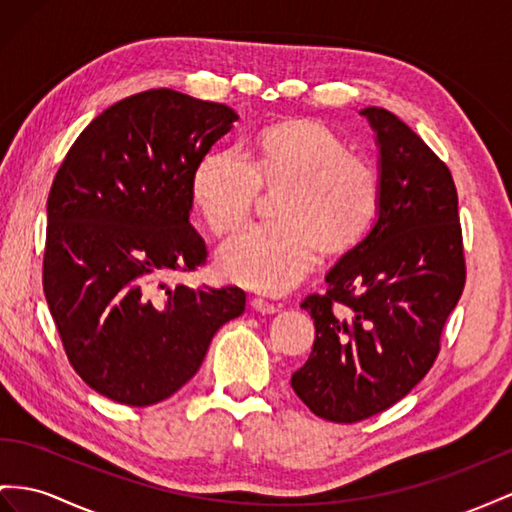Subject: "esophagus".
<instances>
[{
  "label": "esophagus",
  "mask_w": 512,
  "mask_h": 512,
  "mask_svg": "<svg viewBox=\"0 0 512 512\" xmlns=\"http://www.w3.org/2000/svg\"><path fill=\"white\" fill-rule=\"evenodd\" d=\"M251 307H253L255 311H259V313H277V311H279L277 305L268 303V300H264V298H253V300H251Z\"/></svg>",
  "instance_id": "esophagus-1"
}]
</instances>
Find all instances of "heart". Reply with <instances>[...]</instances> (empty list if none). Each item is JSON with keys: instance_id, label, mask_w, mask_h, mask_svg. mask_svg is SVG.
<instances>
[{"instance_id": "1", "label": "heart", "mask_w": 512, "mask_h": 512, "mask_svg": "<svg viewBox=\"0 0 512 512\" xmlns=\"http://www.w3.org/2000/svg\"><path fill=\"white\" fill-rule=\"evenodd\" d=\"M259 188L276 192L270 225L248 227L218 253V270L257 292L281 294L303 281L318 255L342 257L372 229L381 175L346 138L313 119L259 129L246 160L231 149L205 153L190 196L207 229L229 235L244 225Z\"/></svg>"}]
</instances>
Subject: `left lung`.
<instances>
[{"instance_id": "8db88e82", "label": "left lung", "mask_w": 512, "mask_h": 512, "mask_svg": "<svg viewBox=\"0 0 512 512\" xmlns=\"http://www.w3.org/2000/svg\"><path fill=\"white\" fill-rule=\"evenodd\" d=\"M361 114L381 151L378 220L326 274V292L300 305L316 339L292 374L296 396L337 424L389 409L422 381L467 274L450 168L396 114Z\"/></svg>"}]
</instances>
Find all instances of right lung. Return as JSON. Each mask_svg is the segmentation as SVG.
Listing matches in <instances>:
<instances>
[{"mask_svg": "<svg viewBox=\"0 0 512 512\" xmlns=\"http://www.w3.org/2000/svg\"><path fill=\"white\" fill-rule=\"evenodd\" d=\"M235 121L225 103L144 90L103 110L51 183L47 305L73 370L114 402L173 396L220 326L244 313L240 287L164 283L205 264V242L190 225V179Z\"/></svg>", "mask_w": 512, "mask_h": 512, "instance_id": "1", "label": "right lung"}]
</instances>
